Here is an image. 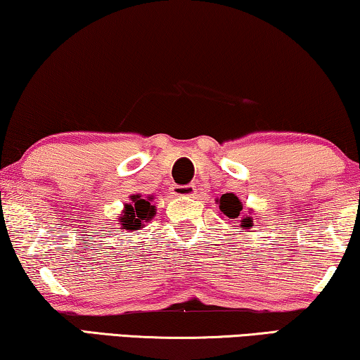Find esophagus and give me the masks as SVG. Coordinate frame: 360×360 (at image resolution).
Wrapping results in <instances>:
<instances>
[{
    "mask_svg": "<svg viewBox=\"0 0 360 360\" xmlns=\"http://www.w3.org/2000/svg\"><path fill=\"white\" fill-rule=\"evenodd\" d=\"M196 193L195 185H175L172 186V195L175 196H193Z\"/></svg>",
    "mask_w": 360,
    "mask_h": 360,
    "instance_id": "obj_1",
    "label": "esophagus"
}]
</instances>
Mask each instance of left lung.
<instances>
[{
    "label": "left lung",
    "mask_w": 360,
    "mask_h": 360,
    "mask_svg": "<svg viewBox=\"0 0 360 360\" xmlns=\"http://www.w3.org/2000/svg\"><path fill=\"white\" fill-rule=\"evenodd\" d=\"M219 210L222 211V214H226L227 217L232 219H238L242 212V202L236 195L232 193H227V195H222L221 200H219ZM242 227L250 229L253 226V219L252 217H242L240 219Z\"/></svg>",
    "instance_id": "8db88e82"
}]
</instances>
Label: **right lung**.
I'll list each match as a JSON object with an SVG mask.
<instances>
[{
    "mask_svg": "<svg viewBox=\"0 0 360 360\" xmlns=\"http://www.w3.org/2000/svg\"><path fill=\"white\" fill-rule=\"evenodd\" d=\"M133 205H127L124 212L120 219V224L127 229V231H138L154 216V206L148 200H143L139 195H134Z\"/></svg>",
    "mask_w": 360,
    "mask_h": 360,
    "instance_id": "right-lung-1",
    "label": "right lung"
}]
</instances>
